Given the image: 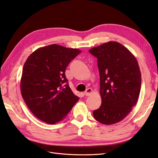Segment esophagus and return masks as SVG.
I'll return each mask as SVG.
<instances>
[{
	"mask_svg": "<svg viewBox=\"0 0 158 158\" xmlns=\"http://www.w3.org/2000/svg\"><path fill=\"white\" fill-rule=\"evenodd\" d=\"M92 91H93V90H92L91 88H88L86 89V91L84 92V94L86 96H89L91 94Z\"/></svg>",
	"mask_w": 158,
	"mask_h": 158,
	"instance_id": "34e87169",
	"label": "esophagus"
}]
</instances>
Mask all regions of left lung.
I'll return each instance as SVG.
<instances>
[{"instance_id": "8db88e82", "label": "left lung", "mask_w": 158, "mask_h": 158, "mask_svg": "<svg viewBox=\"0 0 158 158\" xmlns=\"http://www.w3.org/2000/svg\"><path fill=\"white\" fill-rule=\"evenodd\" d=\"M89 52L97 58L102 100L101 106L93 112L94 117L105 125L118 123L137 102L141 86L138 62L127 48L117 42L104 43Z\"/></svg>"}]
</instances>
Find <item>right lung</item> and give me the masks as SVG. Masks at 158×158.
Returning a JSON list of instances; mask_svg holds the SVG:
<instances>
[{"label": "right lung", "instance_id": "right-lung-1", "mask_svg": "<svg viewBox=\"0 0 158 158\" xmlns=\"http://www.w3.org/2000/svg\"><path fill=\"white\" fill-rule=\"evenodd\" d=\"M81 52L52 44L37 49L26 60L20 81L27 106L41 121L55 124L63 119L80 98L65 77V70Z\"/></svg>", "mask_w": 158, "mask_h": 158}]
</instances>
